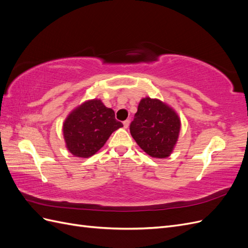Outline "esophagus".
Returning a JSON list of instances; mask_svg holds the SVG:
<instances>
[{"mask_svg": "<svg viewBox=\"0 0 248 248\" xmlns=\"http://www.w3.org/2000/svg\"><path fill=\"white\" fill-rule=\"evenodd\" d=\"M130 124V121L129 120H125V121L123 122V125H124V128H128V126Z\"/></svg>", "mask_w": 248, "mask_h": 248, "instance_id": "obj_1", "label": "esophagus"}]
</instances>
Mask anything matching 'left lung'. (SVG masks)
<instances>
[{
	"label": "left lung",
	"instance_id": "1",
	"mask_svg": "<svg viewBox=\"0 0 248 248\" xmlns=\"http://www.w3.org/2000/svg\"><path fill=\"white\" fill-rule=\"evenodd\" d=\"M181 122L176 111L158 99L142 98L130 123L137 144L154 158H166L178 140Z\"/></svg>",
	"mask_w": 248,
	"mask_h": 248
}]
</instances>
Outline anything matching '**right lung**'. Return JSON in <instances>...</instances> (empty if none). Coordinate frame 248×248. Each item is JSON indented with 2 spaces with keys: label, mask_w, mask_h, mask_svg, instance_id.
Returning a JSON list of instances; mask_svg holds the SVG:
<instances>
[{
  "label": "right lung",
  "mask_w": 248,
  "mask_h": 248,
  "mask_svg": "<svg viewBox=\"0 0 248 248\" xmlns=\"http://www.w3.org/2000/svg\"><path fill=\"white\" fill-rule=\"evenodd\" d=\"M123 127L115 111L99 99L88 100L73 109L66 118L63 134L66 147L77 157H88L100 150L110 134Z\"/></svg>",
  "instance_id": "add662e5"
}]
</instances>
